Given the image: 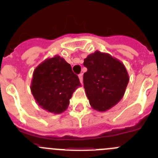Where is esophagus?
<instances>
[{"instance_id":"esophagus-1","label":"esophagus","mask_w":158,"mask_h":158,"mask_svg":"<svg viewBox=\"0 0 158 158\" xmlns=\"http://www.w3.org/2000/svg\"><path fill=\"white\" fill-rule=\"evenodd\" d=\"M79 81H80L81 83H82V82H83V79H82V74L79 75Z\"/></svg>"}]
</instances>
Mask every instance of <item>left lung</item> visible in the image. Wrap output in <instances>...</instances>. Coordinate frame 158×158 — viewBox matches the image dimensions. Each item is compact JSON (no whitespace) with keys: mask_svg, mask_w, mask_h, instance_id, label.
Masks as SVG:
<instances>
[{"mask_svg":"<svg viewBox=\"0 0 158 158\" xmlns=\"http://www.w3.org/2000/svg\"><path fill=\"white\" fill-rule=\"evenodd\" d=\"M87 72L83 75L85 89L91 106L106 111L122 98L129 77L125 66L109 54L96 51L84 60Z\"/></svg>","mask_w":158,"mask_h":158,"instance_id":"8db88e82","label":"left lung"}]
</instances>
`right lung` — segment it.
Instances as JSON below:
<instances>
[{
    "instance_id": "right-lung-1",
    "label": "right lung",
    "mask_w": 158,
    "mask_h": 158,
    "mask_svg": "<svg viewBox=\"0 0 158 158\" xmlns=\"http://www.w3.org/2000/svg\"><path fill=\"white\" fill-rule=\"evenodd\" d=\"M80 85L70 64L59 56L43 62L33 72L31 92L40 106L49 112L66 111L73 92Z\"/></svg>"
}]
</instances>
